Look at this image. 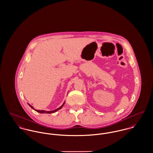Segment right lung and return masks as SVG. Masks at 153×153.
I'll return each instance as SVG.
<instances>
[{"label":"right lung","instance_id":"1","mask_svg":"<svg viewBox=\"0 0 153 153\" xmlns=\"http://www.w3.org/2000/svg\"><path fill=\"white\" fill-rule=\"evenodd\" d=\"M65 103V102H64V103L63 104V105L62 106H60L59 108H58V109H55V110H53V111H44V110H41H41H36V109H35L34 108L33 106H32L31 105H30L29 104H28V105H29V106H30L31 108H33L34 110H35V111L39 112V113H41V114H43V113H45V114H52V113H54V112H56L57 111H58L60 109H61V108L63 107V106L64 105Z\"/></svg>","mask_w":153,"mask_h":153}]
</instances>
